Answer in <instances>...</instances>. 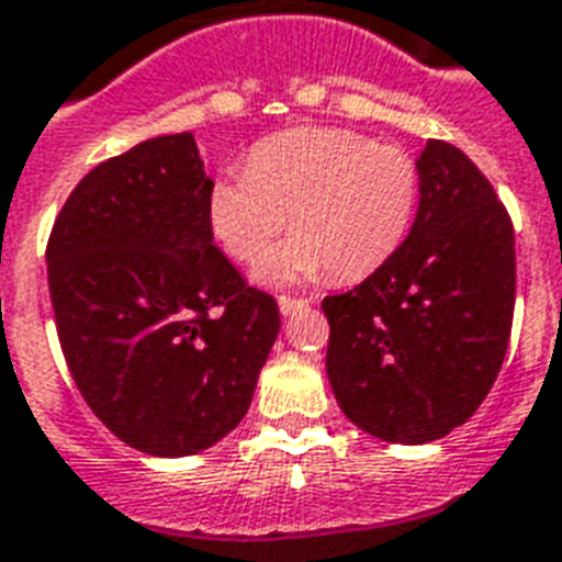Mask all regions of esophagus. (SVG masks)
I'll list each match as a JSON object with an SVG mask.
<instances>
[{"label": "esophagus", "instance_id": "esophagus-1", "mask_svg": "<svg viewBox=\"0 0 562 562\" xmlns=\"http://www.w3.org/2000/svg\"><path fill=\"white\" fill-rule=\"evenodd\" d=\"M277 305H280L282 317H291V314L303 312L305 305H308V300H296V296H280V300H277Z\"/></svg>", "mask_w": 562, "mask_h": 562}]
</instances>
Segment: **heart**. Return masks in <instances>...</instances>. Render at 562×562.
I'll use <instances>...</instances> for the list:
<instances>
[{"instance_id": "b5f03b06", "label": "heart", "mask_w": 562, "mask_h": 562, "mask_svg": "<svg viewBox=\"0 0 562 562\" xmlns=\"http://www.w3.org/2000/svg\"><path fill=\"white\" fill-rule=\"evenodd\" d=\"M413 155L331 126H296L254 144L248 170H227L207 190V225L227 257L254 266L272 239L295 234L257 277L268 285L358 282L401 248L418 207Z\"/></svg>"}]
</instances>
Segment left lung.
<instances>
[{"mask_svg": "<svg viewBox=\"0 0 562 562\" xmlns=\"http://www.w3.org/2000/svg\"><path fill=\"white\" fill-rule=\"evenodd\" d=\"M415 167L407 239L358 289L323 300L337 404L392 445L445 439L476 413L503 367L517 291L514 227L476 164L427 140Z\"/></svg>", "mask_w": 562, "mask_h": 562, "instance_id": "1", "label": "left lung"}]
</instances>
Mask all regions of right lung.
I'll use <instances>...</instances> for the list:
<instances>
[{
    "instance_id": "add662e5",
    "label": "right lung",
    "mask_w": 562,
    "mask_h": 562,
    "mask_svg": "<svg viewBox=\"0 0 562 562\" xmlns=\"http://www.w3.org/2000/svg\"><path fill=\"white\" fill-rule=\"evenodd\" d=\"M193 132L98 164L59 210L48 291L77 390L140 453H202L245 418L280 308L213 245Z\"/></svg>"
}]
</instances>
